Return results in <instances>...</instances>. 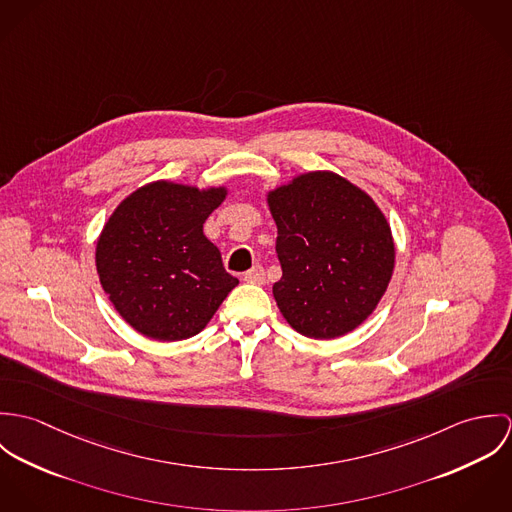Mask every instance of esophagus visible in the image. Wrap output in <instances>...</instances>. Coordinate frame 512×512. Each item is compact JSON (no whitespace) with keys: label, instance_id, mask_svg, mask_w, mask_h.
Masks as SVG:
<instances>
[{"label":"esophagus","instance_id":"1","mask_svg":"<svg viewBox=\"0 0 512 512\" xmlns=\"http://www.w3.org/2000/svg\"><path fill=\"white\" fill-rule=\"evenodd\" d=\"M244 282H248V284H264L266 282V274H264V268L262 266H254L252 270H248L246 274H244Z\"/></svg>","mask_w":512,"mask_h":512}]
</instances>
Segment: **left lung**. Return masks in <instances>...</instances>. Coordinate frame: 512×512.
<instances>
[{"label":"left lung","instance_id":"left-lung-1","mask_svg":"<svg viewBox=\"0 0 512 512\" xmlns=\"http://www.w3.org/2000/svg\"><path fill=\"white\" fill-rule=\"evenodd\" d=\"M268 205L282 264L274 297L286 321L313 339L359 327L394 270L392 232L380 209L329 171L295 177L268 195Z\"/></svg>","mask_w":512,"mask_h":512}]
</instances>
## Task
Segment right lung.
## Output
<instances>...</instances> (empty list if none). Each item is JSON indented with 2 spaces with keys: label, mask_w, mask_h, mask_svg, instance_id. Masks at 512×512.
Returning a JSON list of instances; mask_svg holds the SVG:
<instances>
[{
  "label": "right lung",
  "mask_w": 512,
  "mask_h": 512,
  "mask_svg": "<svg viewBox=\"0 0 512 512\" xmlns=\"http://www.w3.org/2000/svg\"><path fill=\"white\" fill-rule=\"evenodd\" d=\"M226 189L155 181L124 199L96 246L100 284L142 335L181 341L211 321L238 280L203 234Z\"/></svg>",
  "instance_id": "1"
}]
</instances>
